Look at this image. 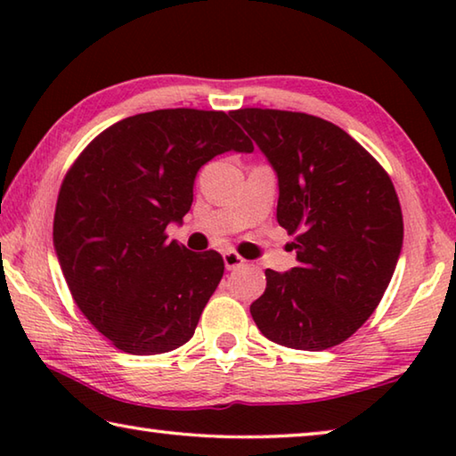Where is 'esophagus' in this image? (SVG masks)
<instances>
[{
  "label": "esophagus",
  "instance_id": "obj_1",
  "mask_svg": "<svg viewBox=\"0 0 456 456\" xmlns=\"http://www.w3.org/2000/svg\"><path fill=\"white\" fill-rule=\"evenodd\" d=\"M223 261H225V267L229 269V272H231V269H237V267H241L245 264V259L235 251L223 253Z\"/></svg>",
  "mask_w": 456,
  "mask_h": 456
}]
</instances>
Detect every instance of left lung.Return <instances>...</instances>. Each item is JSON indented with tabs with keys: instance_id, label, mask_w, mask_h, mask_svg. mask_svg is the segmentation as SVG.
Instances as JSON below:
<instances>
[{
	"instance_id": "8db88e82",
	"label": "left lung",
	"mask_w": 456,
	"mask_h": 456,
	"mask_svg": "<svg viewBox=\"0 0 456 456\" xmlns=\"http://www.w3.org/2000/svg\"><path fill=\"white\" fill-rule=\"evenodd\" d=\"M245 128L277 175V223L296 233L297 265L267 269L251 315L293 350L342 344L380 304L403 249V211L372 154L331 122L304 112L241 108Z\"/></svg>"
}]
</instances>
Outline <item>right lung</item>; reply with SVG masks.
Segmentation results:
<instances>
[{
	"label": "right lung",
	"instance_id": "add662e5",
	"mask_svg": "<svg viewBox=\"0 0 456 456\" xmlns=\"http://www.w3.org/2000/svg\"><path fill=\"white\" fill-rule=\"evenodd\" d=\"M229 151H253L229 114L168 108L106 128L68 171L53 249L76 305L118 350L152 356L195 334L225 264L165 229L189 213L199 168Z\"/></svg>",
	"mask_w": 456,
	"mask_h": 456
}]
</instances>
